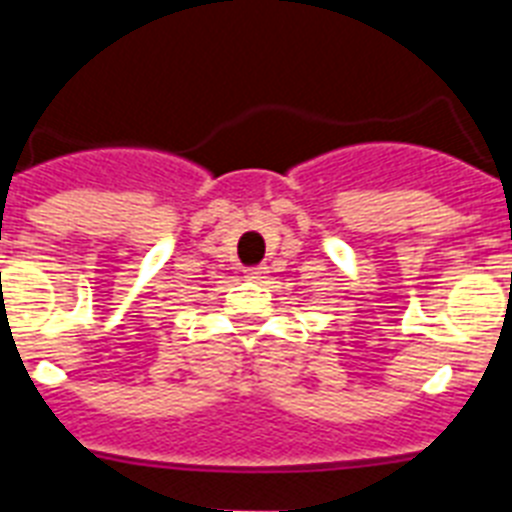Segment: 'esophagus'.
Returning <instances> with one entry per match:
<instances>
[{"label":"esophagus","instance_id":"34e87169","mask_svg":"<svg viewBox=\"0 0 512 512\" xmlns=\"http://www.w3.org/2000/svg\"><path fill=\"white\" fill-rule=\"evenodd\" d=\"M244 273H247L249 281H263L265 273H268V268H265V265H255V268H247Z\"/></svg>","mask_w":512,"mask_h":512}]
</instances>
